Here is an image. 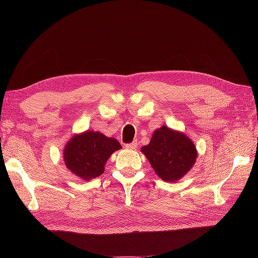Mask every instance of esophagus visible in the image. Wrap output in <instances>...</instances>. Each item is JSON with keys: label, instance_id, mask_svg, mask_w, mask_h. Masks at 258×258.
<instances>
[{"label": "esophagus", "instance_id": "obj_1", "mask_svg": "<svg viewBox=\"0 0 258 258\" xmlns=\"http://www.w3.org/2000/svg\"><path fill=\"white\" fill-rule=\"evenodd\" d=\"M126 147H127V148H129V150H136V148L138 147V143H136V142H132V143L126 144Z\"/></svg>", "mask_w": 258, "mask_h": 258}]
</instances>
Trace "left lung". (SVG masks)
Segmentation results:
<instances>
[{
    "mask_svg": "<svg viewBox=\"0 0 258 258\" xmlns=\"http://www.w3.org/2000/svg\"><path fill=\"white\" fill-rule=\"evenodd\" d=\"M152 168L165 182H177L196 162L197 148L181 131L161 126L156 129L150 143L141 148Z\"/></svg>",
    "mask_w": 258,
    "mask_h": 258,
    "instance_id": "obj_1",
    "label": "left lung"
}]
</instances>
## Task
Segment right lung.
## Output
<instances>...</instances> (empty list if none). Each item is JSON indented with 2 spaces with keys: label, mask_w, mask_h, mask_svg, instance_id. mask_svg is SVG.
Wrapping results in <instances>:
<instances>
[{
  "label": "right lung",
  "mask_w": 258,
  "mask_h": 258,
  "mask_svg": "<svg viewBox=\"0 0 258 258\" xmlns=\"http://www.w3.org/2000/svg\"><path fill=\"white\" fill-rule=\"evenodd\" d=\"M121 148L115 138L99 131L86 130L72 136L63 147V161L70 172L83 181L100 176L104 172L111 155Z\"/></svg>",
  "instance_id": "obj_1"
}]
</instances>
